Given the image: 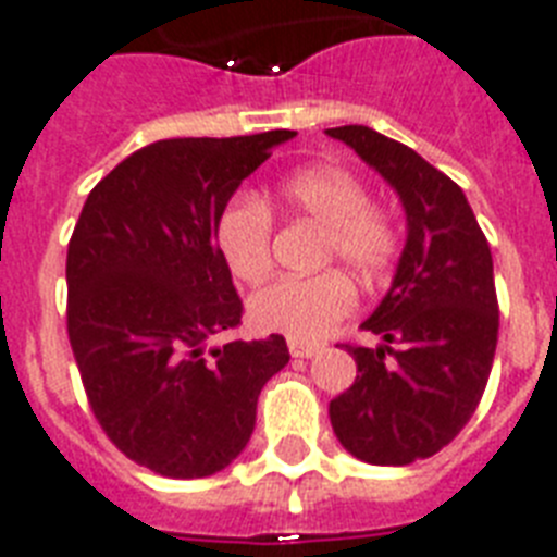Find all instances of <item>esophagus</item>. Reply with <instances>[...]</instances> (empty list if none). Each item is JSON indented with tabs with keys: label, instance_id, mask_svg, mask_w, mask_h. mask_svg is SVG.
Segmentation results:
<instances>
[{
	"label": "esophagus",
	"instance_id": "34e87169",
	"mask_svg": "<svg viewBox=\"0 0 557 557\" xmlns=\"http://www.w3.org/2000/svg\"><path fill=\"white\" fill-rule=\"evenodd\" d=\"M288 351H292V357H311L320 351V343L300 341V337H288Z\"/></svg>",
	"mask_w": 557,
	"mask_h": 557
}]
</instances>
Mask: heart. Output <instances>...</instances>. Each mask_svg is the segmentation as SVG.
I'll use <instances>...</instances> for the list:
<instances>
[{"instance_id": "1", "label": "heart", "mask_w": 557, "mask_h": 557, "mask_svg": "<svg viewBox=\"0 0 557 557\" xmlns=\"http://www.w3.org/2000/svg\"><path fill=\"white\" fill-rule=\"evenodd\" d=\"M280 211L320 225L318 263H337L360 283H381L400 257V225L383 202L369 200L363 176L346 165L318 162L294 169L274 185ZM216 248L228 271L257 283L271 271L274 216L257 197L239 194L216 216ZM355 309V286L337 269L311 277H283L260 288L248 302V318L263 332L320 337Z\"/></svg>"}]
</instances>
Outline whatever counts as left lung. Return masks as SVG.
I'll return each instance as SVG.
<instances>
[{
	"label": "left lung",
	"instance_id": "left-lung-1",
	"mask_svg": "<svg viewBox=\"0 0 557 557\" xmlns=\"http://www.w3.org/2000/svg\"><path fill=\"white\" fill-rule=\"evenodd\" d=\"M395 185L409 239L395 283L360 329L383 346L341 343L357 377L329 404L337 441L374 467L449 446L481 404L498 346L492 251L455 180L366 125L329 128Z\"/></svg>",
	"mask_w": 557,
	"mask_h": 557
}]
</instances>
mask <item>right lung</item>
<instances>
[{
	"mask_svg": "<svg viewBox=\"0 0 557 557\" xmlns=\"http://www.w3.org/2000/svg\"><path fill=\"white\" fill-rule=\"evenodd\" d=\"M294 131L160 139L102 176L67 243V341L94 418L165 478H208L246 449L283 334L228 341L243 300L216 248L237 185Z\"/></svg>",
	"mask_w": 557,
	"mask_h": 557,
	"instance_id": "1",
	"label": "right lung"
}]
</instances>
